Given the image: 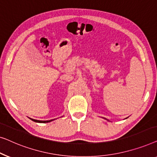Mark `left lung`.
Instances as JSON below:
<instances>
[{
	"label": "left lung",
	"instance_id": "obj_1",
	"mask_svg": "<svg viewBox=\"0 0 157 157\" xmlns=\"http://www.w3.org/2000/svg\"><path fill=\"white\" fill-rule=\"evenodd\" d=\"M127 118H128V117H127ZM127 118H126V119H127ZM105 120H107V119H105ZM108 121H109V120H108Z\"/></svg>",
	"mask_w": 157,
	"mask_h": 157
}]
</instances>
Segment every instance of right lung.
Returning a JSON list of instances; mask_svg holds the SVG:
<instances>
[{
    "label": "right lung",
    "instance_id": "right-lung-1",
    "mask_svg": "<svg viewBox=\"0 0 157 157\" xmlns=\"http://www.w3.org/2000/svg\"><path fill=\"white\" fill-rule=\"evenodd\" d=\"M30 120H31L32 121H33V122H37V123H48V122H52V121L55 120V119H54V120H46V121L37 120H34V119H31V118H30Z\"/></svg>",
    "mask_w": 157,
    "mask_h": 157
}]
</instances>
